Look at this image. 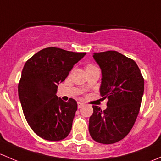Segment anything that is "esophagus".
<instances>
[{
	"instance_id": "1",
	"label": "esophagus",
	"mask_w": 161,
	"mask_h": 161,
	"mask_svg": "<svg viewBox=\"0 0 161 161\" xmlns=\"http://www.w3.org/2000/svg\"><path fill=\"white\" fill-rule=\"evenodd\" d=\"M83 105H84V104H83L82 102H77V107H78V108H80Z\"/></svg>"
}]
</instances>
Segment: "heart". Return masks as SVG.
<instances>
[{"label": "heart", "mask_w": 161, "mask_h": 161, "mask_svg": "<svg viewBox=\"0 0 161 161\" xmlns=\"http://www.w3.org/2000/svg\"><path fill=\"white\" fill-rule=\"evenodd\" d=\"M93 67H94V66L92 65V64H87V65H86V69L93 68Z\"/></svg>", "instance_id": "obj_1"}]
</instances>
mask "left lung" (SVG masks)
Returning a JSON list of instances; mask_svg holds the SVG:
<instances>
[{"label":"left lung","instance_id":"left-lung-1","mask_svg":"<svg viewBox=\"0 0 161 161\" xmlns=\"http://www.w3.org/2000/svg\"><path fill=\"white\" fill-rule=\"evenodd\" d=\"M102 69L100 93L107 97V108L93 105L89 132L96 142L112 144L125 138L132 130L141 105L144 79L133 59L117 51L94 53Z\"/></svg>","mask_w":161,"mask_h":161}]
</instances>
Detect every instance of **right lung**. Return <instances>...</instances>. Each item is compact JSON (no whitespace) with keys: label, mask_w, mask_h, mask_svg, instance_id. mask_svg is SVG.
<instances>
[{"label":"right lung","mask_w":161,"mask_h":161,"mask_svg":"<svg viewBox=\"0 0 161 161\" xmlns=\"http://www.w3.org/2000/svg\"><path fill=\"white\" fill-rule=\"evenodd\" d=\"M85 54L48 47L26 61L19 83V96L26 121L41 138L59 141L70 132L77 103L73 98L66 102L58 97L57 84L64 81Z\"/></svg>","instance_id":"obj_1"}]
</instances>
